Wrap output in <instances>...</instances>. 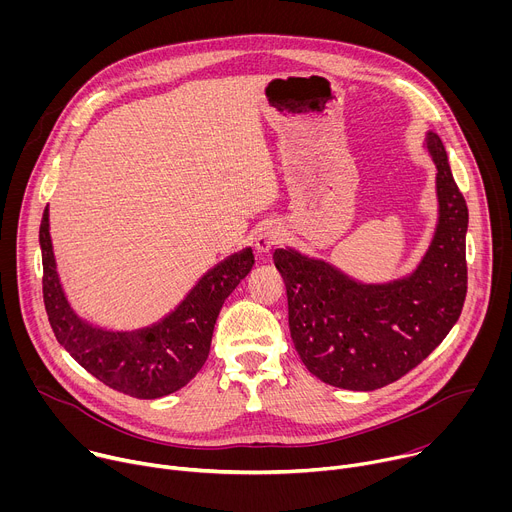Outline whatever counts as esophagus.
I'll list each match as a JSON object with an SVG mask.
<instances>
[{"label":"esophagus","mask_w":512,"mask_h":512,"mask_svg":"<svg viewBox=\"0 0 512 512\" xmlns=\"http://www.w3.org/2000/svg\"><path fill=\"white\" fill-rule=\"evenodd\" d=\"M279 241H281V229L277 225H267L259 231L255 239V249L259 255H267L271 249L277 247Z\"/></svg>","instance_id":"esophagus-1"}]
</instances>
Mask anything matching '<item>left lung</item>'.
Listing matches in <instances>:
<instances>
[{"mask_svg": "<svg viewBox=\"0 0 512 512\" xmlns=\"http://www.w3.org/2000/svg\"><path fill=\"white\" fill-rule=\"evenodd\" d=\"M427 150L437 168L440 221L409 277L364 285L298 251L273 253L285 281L291 340L306 369L332 387L375 391L395 383L440 346L462 314L468 206L444 143L431 131Z\"/></svg>", "mask_w": 512, "mask_h": 512, "instance_id": "8db88e82", "label": "left lung"}]
</instances>
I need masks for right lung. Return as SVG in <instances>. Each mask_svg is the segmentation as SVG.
<instances>
[{
	"label": "right lung",
	"mask_w": 512,
	"mask_h": 512,
	"mask_svg": "<svg viewBox=\"0 0 512 512\" xmlns=\"http://www.w3.org/2000/svg\"><path fill=\"white\" fill-rule=\"evenodd\" d=\"M40 249L44 306L56 340L101 383L137 399H160L196 377L208 358L218 312L255 263L251 249L235 253L210 269L162 322L137 332H109L83 322L64 298L48 231V206L40 223Z\"/></svg>",
	"instance_id": "1"
}]
</instances>
